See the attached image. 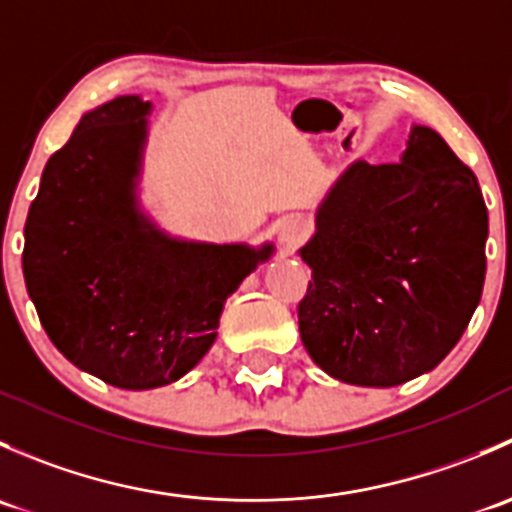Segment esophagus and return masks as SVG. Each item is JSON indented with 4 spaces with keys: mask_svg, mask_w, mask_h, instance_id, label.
Instances as JSON below:
<instances>
[{
    "mask_svg": "<svg viewBox=\"0 0 512 512\" xmlns=\"http://www.w3.org/2000/svg\"><path fill=\"white\" fill-rule=\"evenodd\" d=\"M277 232H280L282 245L292 250V247H297L307 237V223L302 218H285L277 227Z\"/></svg>",
    "mask_w": 512,
    "mask_h": 512,
    "instance_id": "obj_1",
    "label": "esophagus"
}]
</instances>
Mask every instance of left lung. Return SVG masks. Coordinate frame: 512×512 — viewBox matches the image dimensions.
<instances>
[{
	"mask_svg": "<svg viewBox=\"0 0 512 512\" xmlns=\"http://www.w3.org/2000/svg\"><path fill=\"white\" fill-rule=\"evenodd\" d=\"M488 210L478 180L428 126L399 163L356 160L317 208L299 257L312 267L299 337L354 386L436 369L466 332L485 282Z\"/></svg>",
	"mask_w": 512,
	"mask_h": 512,
	"instance_id": "obj_1",
	"label": "left lung"
}]
</instances>
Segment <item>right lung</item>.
<instances>
[{"label":"right lung","mask_w":512,"mask_h":512,"mask_svg":"<svg viewBox=\"0 0 512 512\" xmlns=\"http://www.w3.org/2000/svg\"><path fill=\"white\" fill-rule=\"evenodd\" d=\"M151 111L141 96L86 111L46 163L24 225L41 327L71 364L131 391L188 374L213 347L227 297L275 252L173 237L143 210Z\"/></svg>","instance_id":"1"}]
</instances>
